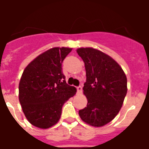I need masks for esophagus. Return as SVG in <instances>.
I'll use <instances>...</instances> for the list:
<instances>
[{
	"label": "esophagus",
	"instance_id": "esophagus-1",
	"mask_svg": "<svg viewBox=\"0 0 149 149\" xmlns=\"http://www.w3.org/2000/svg\"><path fill=\"white\" fill-rule=\"evenodd\" d=\"M77 93H78V94L82 93V87H81V86H79L77 87Z\"/></svg>",
	"mask_w": 149,
	"mask_h": 149
}]
</instances>
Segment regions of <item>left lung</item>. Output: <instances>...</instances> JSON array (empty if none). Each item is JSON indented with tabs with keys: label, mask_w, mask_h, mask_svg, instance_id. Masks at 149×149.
Segmentation results:
<instances>
[{
	"label": "left lung",
	"mask_w": 149,
	"mask_h": 149,
	"mask_svg": "<svg viewBox=\"0 0 149 149\" xmlns=\"http://www.w3.org/2000/svg\"><path fill=\"white\" fill-rule=\"evenodd\" d=\"M77 52L85 64L83 89L88 101L79 116L90 125L101 127L120 110L127 94V77L120 65L103 52L92 48H78Z\"/></svg>",
	"instance_id": "obj_1"
}]
</instances>
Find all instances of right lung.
I'll return each instance as SVG.
<instances>
[{"mask_svg":"<svg viewBox=\"0 0 149 149\" xmlns=\"http://www.w3.org/2000/svg\"><path fill=\"white\" fill-rule=\"evenodd\" d=\"M72 48H53L38 56L24 70L19 101L30 124L46 129L57 123L65 101L76 89L65 82L62 63Z\"/></svg>","mask_w":149,"mask_h":149,"instance_id":"add662e5","label":"right lung"}]
</instances>
